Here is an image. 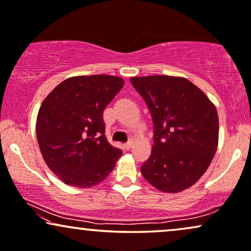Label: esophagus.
Returning <instances> with one entry per match:
<instances>
[{"label":"esophagus","mask_w":251,"mask_h":251,"mask_svg":"<svg viewBox=\"0 0 251 251\" xmlns=\"http://www.w3.org/2000/svg\"><path fill=\"white\" fill-rule=\"evenodd\" d=\"M131 144H132V143H131V141H129L128 143H126L125 145H123V147H125L126 150H129V149H130V148H131Z\"/></svg>","instance_id":"obj_1"}]
</instances>
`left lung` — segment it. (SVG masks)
Segmentation results:
<instances>
[{"label":"left lung","instance_id":"obj_1","mask_svg":"<svg viewBox=\"0 0 251 251\" xmlns=\"http://www.w3.org/2000/svg\"><path fill=\"white\" fill-rule=\"evenodd\" d=\"M153 121V145L141 172L152 186L178 193L199 180L218 149V111L206 94L180 76H134Z\"/></svg>","mask_w":251,"mask_h":251}]
</instances>
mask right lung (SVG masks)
I'll return each mask as SVG.
<instances>
[{
    "label": "right lung",
    "mask_w": 251,
    "mask_h": 251,
    "mask_svg": "<svg viewBox=\"0 0 251 251\" xmlns=\"http://www.w3.org/2000/svg\"><path fill=\"white\" fill-rule=\"evenodd\" d=\"M123 85L114 75L72 76L43 101L37 141L46 165L65 184L89 188L115 168L122 151L108 143L103 110Z\"/></svg>",
    "instance_id": "1"
}]
</instances>
